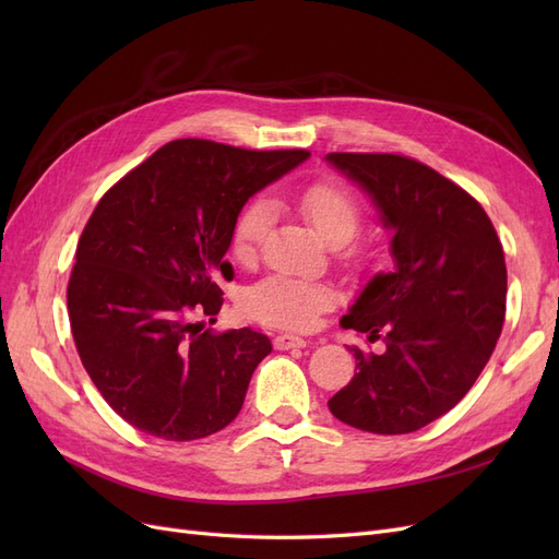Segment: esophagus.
Listing matches in <instances>:
<instances>
[{
	"label": "esophagus",
	"instance_id": "esophagus-1",
	"mask_svg": "<svg viewBox=\"0 0 559 559\" xmlns=\"http://www.w3.org/2000/svg\"><path fill=\"white\" fill-rule=\"evenodd\" d=\"M306 345H308L306 337L294 335V333H280L275 337V347L277 349H294V347H306Z\"/></svg>",
	"mask_w": 559,
	"mask_h": 559
}]
</instances>
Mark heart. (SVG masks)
Instances as JSON below:
<instances>
[{
  "instance_id": "heart-1",
  "label": "heart",
  "mask_w": 559,
  "mask_h": 559,
  "mask_svg": "<svg viewBox=\"0 0 559 559\" xmlns=\"http://www.w3.org/2000/svg\"><path fill=\"white\" fill-rule=\"evenodd\" d=\"M296 207L321 240L345 249V257H354V249H349L347 242L359 230L361 202L345 183L333 179L314 181L298 191ZM273 216L275 212L270 200L253 198L249 202L233 226L235 257L240 261L257 257L270 226H273ZM333 300L335 292L324 282L267 277L249 292L247 310L267 326L306 331L317 324L319 314L329 310Z\"/></svg>"
}]
</instances>
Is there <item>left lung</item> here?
<instances>
[{"label": "left lung", "mask_w": 559, "mask_h": 559, "mask_svg": "<svg viewBox=\"0 0 559 559\" xmlns=\"http://www.w3.org/2000/svg\"><path fill=\"white\" fill-rule=\"evenodd\" d=\"M392 230V273L370 280L343 329L384 335V352L352 347L357 373L331 401L345 425L411 433L460 403L483 373L506 312V261L476 198L399 154H329Z\"/></svg>", "instance_id": "left-lung-1"}]
</instances>
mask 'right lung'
<instances>
[{
    "label": "right lung",
    "instance_id": "add662e5",
    "mask_svg": "<svg viewBox=\"0 0 559 559\" xmlns=\"http://www.w3.org/2000/svg\"><path fill=\"white\" fill-rule=\"evenodd\" d=\"M302 148L175 140L97 202L76 247L67 310L83 368L128 425L198 441L238 417L267 335L216 333L218 280L245 202L294 170Z\"/></svg>",
    "mask_w": 559,
    "mask_h": 559
}]
</instances>
